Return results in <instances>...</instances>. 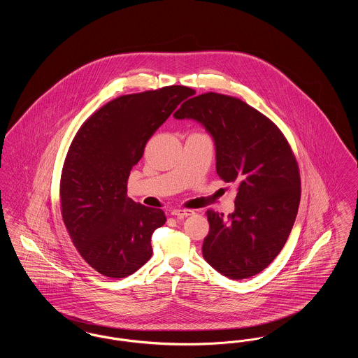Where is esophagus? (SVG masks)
Returning a JSON list of instances; mask_svg holds the SVG:
<instances>
[{
	"instance_id": "34e87169",
	"label": "esophagus",
	"mask_w": 358,
	"mask_h": 358,
	"mask_svg": "<svg viewBox=\"0 0 358 358\" xmlns=\"http://www.w3.org/2000/svg\"><path fill=\"white\" fill-rule=\"evenodd\" d=\"M194 215V212L192 209H174L171 210V216L174 217H187V216H192Z\"/></svg>"
}]
</instances>
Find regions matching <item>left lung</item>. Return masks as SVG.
Masks as SVG:
<instances>
[{
    "mask_svg": "<svg viewBox=\"0 0 358 358\" xmlns=\"http://www.w3.org/2000/svg\"><path fill=\"white\" fill-rule=\"evenodd\" d=\"M174 118L203 123L216 145V171L236 184L235 212L206 210L204 259L231 279L263 271L282 251L301 201L296 158L280 129L241 99L205 92L190 98Z\"/></svg>",
    "mask_w": 358,
    "mask_h": 358,
    "instance_id": "left-lung-1",
    "label": "left lung"
}]
</instances>
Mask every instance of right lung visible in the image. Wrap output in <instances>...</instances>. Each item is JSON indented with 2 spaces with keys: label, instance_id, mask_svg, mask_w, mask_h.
Here are the masks:
<instances>
[{
  "label": "right lung",
  "instance_id": "add662e5",
  "mask_svg": "<svg viewBox=\"0 0 358 358\" xmlns=\"http://www.w3.org/2000/svg\"><path fill=\"white\" fill-rule=\"evenodd\" d=\"M194 92L168 85L118 96L85 120L69 145L62 217L78 252L104 276L126 278L152 257V235L166 217L127 197V180L155 130Z\"/></svg>",
  "mask_w": 358,
  "mask_h": 358
}]
</instances>
